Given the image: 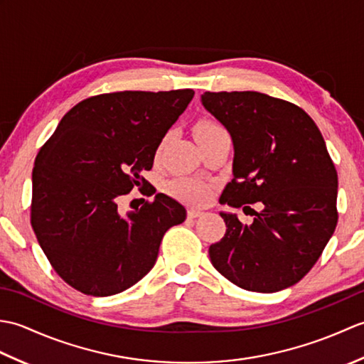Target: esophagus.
Instances as JSON below:
<instances>
[{
    "label": "esophagus",
    "mask_w": 364,
    "mask_h": 364,
    "mask_svg": "<svg viewBox=\"0 0 364 364\" xmlns=\"http://www.w3.org/2000/svg\"><path fill=\"white\" fill-rule=\"evenodd\" d=\"M203 213L200 211V210H194V208H189L188 210V218L189 219H196V218H200V215H202Z\"/></svg>",
    "instance_id": "obj_1"
}]
</instances>
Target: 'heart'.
<instances>
[{"mask_svg": "<svg viewBox=\"0 0 364 364\" xmlns=\"http://www.w3.org/2000/svg\"><path fill=\"white\" fill-rule=\"evenodd\" d=\"M222 127L214 122H200L196 127V134L203 133H213V131H219ZM168 194L181 200V202H188L192 205H203L211 197V186L203 180L191 176H180L175 178L168 183Z\"/></svg>", "mask_w": 364, "mask_h": 364, "instance_id": "1", "label": "heart"}]
</instances>
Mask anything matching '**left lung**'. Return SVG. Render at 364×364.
<instances>
[{"mask_svg": "<svg viewBox=\"0 0 364 364\" xmlns=\"http://www.w3.org/2000/svg\"><path fill=\"white\" fill-rule=\"evenodd\" d=\"M202 105L233 141V180L220 203H262L210 247L213 266L247 291L277 292L301 280L336 228L338 173L326 141L299 106L259 92H205ZM249 208V206H244Z\"/></svg>", "mask_w": 364, "mask_h": 364, "instance_id": "1", "label": "left lung"}]
</instances>
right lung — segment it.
Returning <instances> with one entry per match:
<instances>
[{
    "label": "right lung",
    "mask_w": 364,
    "mask_h": 364,
    "mask_svg": "<svg viewBox=\"0 0 364 364\" xmlns=\"http://www.w3.org/2000/svg\"><path fill=\"white\" fill-rule=\"evenodd\" d=\"M192 89L125 90L82 100L38 151L31 225L59 277L87 296H114L150 272L166 231L186 210L156 194L141 210L119 213V197L141 186L144 170Z\"/></svg>",
    "instance_id": "obj_1"
}]
</instances>
